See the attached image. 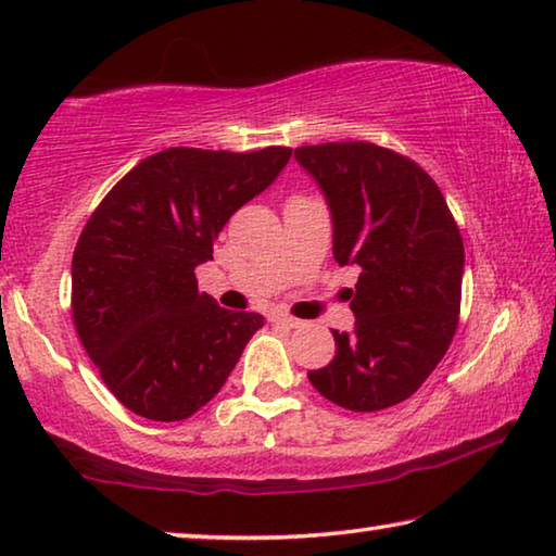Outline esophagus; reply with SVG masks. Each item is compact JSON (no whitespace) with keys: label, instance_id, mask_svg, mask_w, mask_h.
<instances>
[{"label":"esophagus","instance_id":"34e87169","mask_svg":"<svg viewBox=\"0 0 556 556\" xmlns=\"http://www.w3.org/2000/svg\"><path fill=\"white\" fill-rule=\"evenodd\" d=\"M270 320L278 323V326H286V328H298V326H301V320L290 318V315H286V313H273Z\"/></svg>","mask_w":556,"mask_h":556}]
</instances>
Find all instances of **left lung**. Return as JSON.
Here are the masks:
<instances>
[{
	"label": "left lung",
	"instance_id": "8db88e82",
	"mask_svg": "<svg viewBox=\"0 0 556 556\" xmlns=\"http://www.w3.org/2000/svg\"><path fill=\"white\" fill-rule=\"evenodd\" d=\"M326 195L332 255L361 270L345 290L355 326L332 330L336 357L307 370L313 388L353 413L403 403L422 386L457 328L463 236L425 170L365 141L295 149Z\"/></svg>",
	"mask_w": 556,
	"mask_h": 556
}]
</instances>
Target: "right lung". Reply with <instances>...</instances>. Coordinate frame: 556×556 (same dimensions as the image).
I'll use <instances>...</instances> for the list:
<instances>
[{
    "instance_id": "right-lung-1",
    "label": "right lung",
    "mask_w": 556,
    "mask_h": 556,
    "mask_svg": "<svg viewBox=\"0 0 556 556\" xmlns=\"http://www.w3.org/2000/svg\"><path fill=\"white\" fill-rule=\"evenodd\" d=\"M293 149H166L118 181L72 261L81 345L118 403L147 420H186L224 388L263 315L199 293L228 218L263 193Z\"/></svg>"
}]
</instances>
